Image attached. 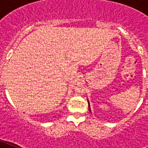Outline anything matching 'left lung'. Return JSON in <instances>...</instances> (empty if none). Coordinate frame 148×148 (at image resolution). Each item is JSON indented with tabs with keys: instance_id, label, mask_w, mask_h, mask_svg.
Masks as SVG:
<instances>
[{
	"instance_id": "obj_1",
	"label": "left lung",
	"mask_w": 148,
	"mask_h": 148,
	"mask_svg": "<svg viewBox=\"0 0 148 148\" xmlns=\"http://www.w3.org/2000/svg\"><path fill=\"white\" fill-rule=\"evenodd\" d=\"M88 107H89V110L90 111V103H89V102H88Z\"/></svg>"
}]
</instances>
